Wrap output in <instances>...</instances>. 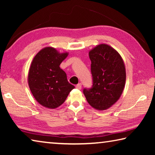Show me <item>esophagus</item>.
Returning a JSON list of instances; mask_svg holds the SVG:
<instances>
[{"mask_svg": "<svg viewBox=\"0 0 155 155\" xmlns=\"http://www.w3.org/2000/svg\"><path fill=\"white\" fill-rule=\"evenodd\" d=\"M81 87H82V85H81V83H78V84H77V86H76V87H77V89H78V90H81Z\"/></svg>", "mask_w": 155, "mask_h": 155, "instance_id": "obj_1", "label": "esophagus"}]
</instances>
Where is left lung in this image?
<instances>
[{
  "label": "left lung",
  "instance_id": "obj_1",
  "mask_svg": "<svg viewBox=\"0 0 155 155\" xmlns=\"http://www.w3.org/2000/svg\"><path fill=\"white\" fill-rule=\"evenodd\" d=\"M93 86L84 89L87 103L96 110L104 111L118 101L124 91L126 68L122 57L108 44L97 45L89 51Z\"/></svg>",
  "mask_w": 155,
  "mask_h": 155
}]
</instances>
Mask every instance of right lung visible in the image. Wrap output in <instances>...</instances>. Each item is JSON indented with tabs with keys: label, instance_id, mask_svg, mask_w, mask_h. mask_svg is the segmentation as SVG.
Here are the masks:
<instances>
[{
	"label": "right lung",
	"instance_id": "right-lung-1",
	"mask_svg": "<svg viewBox=\"0 0 155 155\" xmlns=\"http://www.w3.org/2000/svg\"><path fill=\"white\" fill-rule=\"evenodd\" d=\"M68 52H59L51 46L40 50L34 57L28 74V83L35 99L41 105L55 109L64 103L74 88L59 67Z\"/></svg>",
	"mask_w": 155,
	"mask_h": 155
}]
</instances>
